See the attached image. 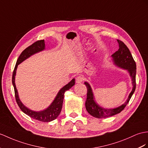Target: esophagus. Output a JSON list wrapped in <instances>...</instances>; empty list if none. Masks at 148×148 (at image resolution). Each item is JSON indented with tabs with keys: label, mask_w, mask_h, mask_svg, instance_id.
Returning a JSON list of instances; mask_svg holds the SVG:
<instances>
[{
	"label": "esophagus",
	"mask_w": 148,
	"mask_h": 148,
	"mask_svg": "<svg viewBox=\"0 0 148 148\" xmlns=\"http://www.w3.org/2000/svg\"><path fill=\"white\" fill-rule=\"evenodd\" d=\"M84 80V78L82 76H78L76 78V82L77 83H81Z\"/></svg>",
	"instance_id": "34e87169"
}]
</instances>
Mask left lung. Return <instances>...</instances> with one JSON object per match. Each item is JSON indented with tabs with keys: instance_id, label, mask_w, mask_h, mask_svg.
Wrapping results in <instances>:
<instances>
[{
	"instance_id": "left-lung-1",
	"label": "left lung",
	"mask_w": 148,
	"mask_h": 148,
	"mask_svg": "<svg viewBox=\"0 0 148 148\" xmlns=\"http://www.w3.org/2000/svg\"><path fill=\"white\" fill-rule=\"evenodd\" d=\"M117 41L119 44V49L112 55L113 62L114 64H116L117 66L127 70L132 78V84L133 86L132 89L127 100L122 105L114 108V109H105V108L100 107L98 103H97L90 85H89L88 82H85L84 84L87 88V95H86V100L85 102L86 109L91 116L96 118H106L120 113L122 110H124L125 106L129 103L136 89V62L133 59L131 53L127 46L119 39H117Z\"/></svg>"
}]
</instances>
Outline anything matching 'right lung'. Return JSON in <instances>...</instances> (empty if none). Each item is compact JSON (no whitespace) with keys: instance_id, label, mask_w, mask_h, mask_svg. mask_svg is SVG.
<instances>
[{"instance_id":"1","label":"right lung","mask_w":148,"mask_h":148,"mask_svg":"<svg viewBox=\"0 0 148 148\" xmlns=\"http://www.w3.org/2000/svg\"><path fill=\"white\" fill-rule=\"evenodd\" d=\"M45 49V44L44 39L35 42L33 44L25 49L24 51L21 53L19 57L18 58V59L17 60L16 64L13 71L12 81L14 88V92H15L16 102L18 106L19 107L21 110H22L24 113L27 114V116H29L30 117L34 119L38 120L41 122H48L56 119L58 116L60 115L61 110H62V109L64 93H65L66 91L70 89L72 86L75 85V78L72 79L67 85L64 86L62 88L60 89V90L58 93L55 100H54L53 102L51 103V105H50L48 108H46L45 110L39 112H36L34 110H30L21 102L19 99L17 90L16 88L15 84V76L16 74V70L18 64L22 63L23 61L26 60L28 58H29L31 56L33 55L34 54L43 51Z\"/></svg>"}]
</instances>
